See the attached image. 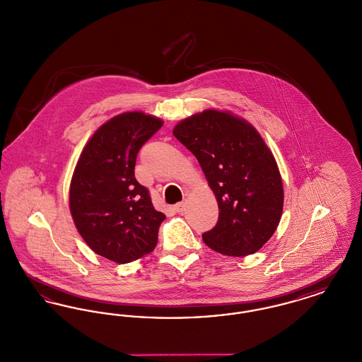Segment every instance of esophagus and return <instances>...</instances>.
<instances>
[{"label":"esophagus","instance_id":"34e87169","mask_svg":"<svg viewBox=\"0 0 362 362\" xmlns=\"http://www.w3.org/2000/svg\"><path fill=\"white\" fill-rule=\"evenodd\" d=\"M186 205H187V202H186V201H182V202H179V204L175 205V210H176L177 213H182V211H185Z\"/></svg>","mask_w":362,"mask_h":362}]
</instances>
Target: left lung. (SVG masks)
Here are the masks:
<instances>
[{
  "mask_svg": "<svg viewBox=\"0 0 362 362\" xmlns=\"http://www.w3.org/2000/svg\"><path fill=\"white\" fill-rule=\"evenodd\" d=\"M173 133L197 157L218 204L205 244L228 257L259 251L279 224L284 186L258 130L229 111L209 108L179 122Z\"/></svg>",
  "mask_w": 362,
  "mask_h": 362,
  "instance_id": "obj_1",
  "label": "left lung"
}]
</instances>
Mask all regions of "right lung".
<instances>
[{
	"label": "right lung",
	"instance_id": "add662e5",
	"mask_svg": "<svg viewBox=\"0 0 362 362\" xmlns=\"http://www.w3.org/2000/svg\"><path fill=\"white\" fill-rule=\"evenodd\" d=\"M164 122L127 111L103 123L86 142L71 176L69 209L89 248L115 263L151 254L165 214L134 176L138 151Z\"/></svg>",
	"mask_w": 362,
	"mask_h": 362
}]
</instances>
